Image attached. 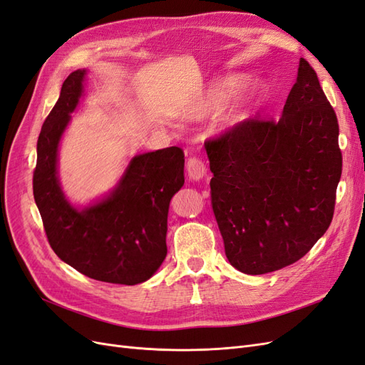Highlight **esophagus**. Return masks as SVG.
Listing matches in <instances>:
<instances>
[{
	"label": "esophagus",
	"mask_w": 365,
	"mask_h": 365,
	"mask_svg": "<svg viewBox=\"0 0 365 365\" xmlns=\"http://www.w3.org/2000/svg\"><path fill=\"white\" fill-rule=\"evenodd\" d=\"M185 170H187V175H189V178L193 181H200L207 175V168L204 161L196 157L189 158V161L185 164Z\"/></svg>",
	"instance_id": "obj_1"
}]
</instances>
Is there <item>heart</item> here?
Returning <instances> with one entry per match:
<instances>
[{
	"label": "heart",
	"instance_id": "obj_1",
	"mask_svg": "<svg viewBox=\"0 0 365 365\" xmlns=\"http://www.w3.org/2000/svg\"><path fill=\"white\" fill-rule=\"evenodd\" d=\"M250 82L248 74H230L216 82L208 83L207 86L196 91L190 101L184 106V117L190 120H201L205 117L219 113L225 108L233 98L244 90ZM268 97L267 83L259 82L240 98L237 105L231 111L220 118L219 129L222 132L236 129L244 121H247L257 109L264 103Z\"/></svg>",
	"mask_w": 365,
	"mask_h": 365
}]
</instances>
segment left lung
Segmentation results:
<instances>
[{"label":"left lung","instance_id":"obj_1","mask_svg":"<svg viewBox=\"0 0 365 365\" xmlns=\"http://www.w3.org/2000/svg\"><path fill=\"white\" fill-rule=\"evenodd\" d=\"M338 120L303 58L282 117L247 120L205 143L212 205L236 269L259 275L300 260L334 217Z\"/></svg>","mask_w":365,"mask_h":365}]
</instances>
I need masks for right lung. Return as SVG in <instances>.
I'll return each instance as SVG.
<instances>
[{
  "label": "right lung",
  "mask_w": 365,
  "mask_h": 365,
  "mask_svg": "<svg viewBox=\"0 0 365 365\" xmlns=\"http://www.w3.org/2000/svg\"><path fill=\"white\" fill-rule=\"evenodd\" d=\"M86 70L63 81L61 96L38 138L33 195L50 247L76 271L98 282L138 284L158 271L168 254V213L184 185V152L165 148L132 157L114 189L85 207L65 196L59 145L85 93Z\"/></svg>",
  "instance_id": "obj_1"
}]
</instances>
